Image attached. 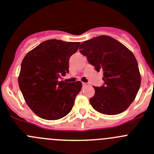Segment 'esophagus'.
Instances as JSON below:
<instances>
[{"label":"esophagus","mask_w":154,"mask_h":154,"mask_svg":"<svg viewBox=\"0 0 154 154\" xmlns=\"http://www.w3.org/2000/svg\"><path fill=\"white\" fill-rule=\"evenodd\" d=\"M82 85H83V87H87V86L89 85V84H88V83H84V82H83Z\"/></svg>","instance_id":"34e87169"}]
</instances>
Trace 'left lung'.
Masks as SVG:
<instances>
[{
	"mask_svg": "<svg viewBox=\"0 0 154 154\" xmlns=\"http://www.w3.org/2000/svg\"><path fill=\"white\" fill-rule=\"evenodd\" d=\"M80 52L95 70L103 72L104 84L94 87L90 98L94 110L106 115L124 112L135 99L140 87V74L134 54L109 36L94 37L80 44Z\"/></svg>",
	"mask_w": 154,
	"mask_h": 154,
	"instance_id": "8db88e82",
	"label": "left lung"
}]
</instances>
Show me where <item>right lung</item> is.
Returning <instances> with one entry per match:
<instances>
[{
	"label": "right lung",
	"mask_w": 154,
	"mask_h": 154,
	"mask_svg": "<svg viewBox=\"0 0 154 154\" xmlns=\"http://www.w3.org/2000/svg\"><path fill=\"white\" fill-rule=\"evenodd\" d=\"M80 42L44 41L27 54L21 63L18 84L23 98L35 114L54 120L68 114L81 90L80 81H60L69 72V59Z\"/></svg>",
	"instance_id": "right-lung-1"
}]
</instances>
